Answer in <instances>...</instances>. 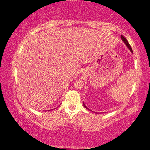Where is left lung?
<instances>
[{"label": "left lung", "instance_id": "1", "mask_svg": "<svg viewBox=\"0 0 150 150\" xmlns=\"http://www.w3.org/2000/svg\"><path fill=\"white\" fill-rule=\"evenodd\" d=\"M121 39H122V40H123V42H124V43L125 44V45H126L127 47H128V49H129V50H130V51L132 52V53H133V51H132V48H131V46L129 45V44L128 43V42H127V40L125 39V37H123V35H121ZM83 106H84L85 108H86V109H88V110H90L89 108H87L86 106V105L84 104V103H83Z\"/></svg>", "mask_w": 150, "mask_h": 150}]
</instances>
